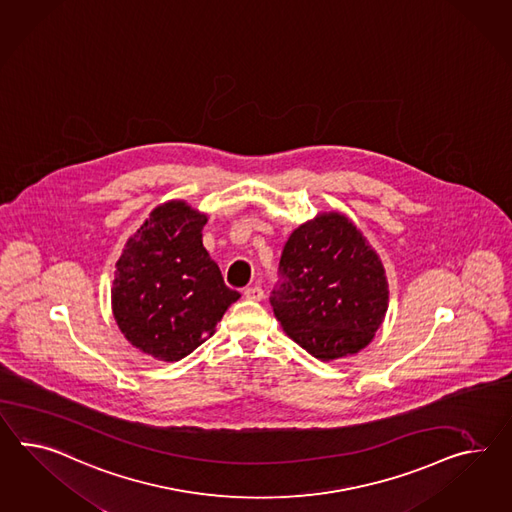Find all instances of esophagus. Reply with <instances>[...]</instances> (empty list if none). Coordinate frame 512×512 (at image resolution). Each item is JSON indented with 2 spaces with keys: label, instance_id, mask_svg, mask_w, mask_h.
<instances>
[{
  "label": "esophagus",
  "instance_id": "1",
  "mask_svg": "<svg viewBox=\"0 0 512 512\" xmlns=\"http://www.w3.org/2000/svg\"><path fill=\"white\" fill-rule=\"evenodd\" d=\"M245 299H249V301H262L263 289L260 286H250V288L245 289Z\"/></svg>",
  "mask_w": 512,
  "mask_h": 512
}]
</instances>
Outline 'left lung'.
Segmentation results:
<instances>
[{
	"mask_svg": "<svg viewBox=\"0 0 512 512\" xmlns=\"http://www.w3.org/2000/svg\"><path fill=\"white\" fill-rule=\"evenodd\" d=\"M284 282L271 306L291 340L330 362L367 347L388 312V278L377 250L340 211H321L289 236Z\"/></svg>",
	"mask_w": 512,
	"mask_h": 512,
	"instance_id": "8db88e82",
	"label": "left lung"
}]
</instances>
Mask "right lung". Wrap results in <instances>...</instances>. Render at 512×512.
I'll return each mask as SVG.
<instances>
[{"instance_id":"right-lung-1","label":"right lung","mask_w":512,"mask_h":512,"mask_svg":"<svg viewBox=\"0 0 512 512\" xmlns=\"http://www.w3.org/2000/svg\"><path fill=\"white\" fill-rule=\"evenodd\" d=\"M206 223L208 215L185 200L159 204L115 265L113 317L124 338L156 360L193 353L239 299L202 245Z\"/></svg>"}]
</instances>
